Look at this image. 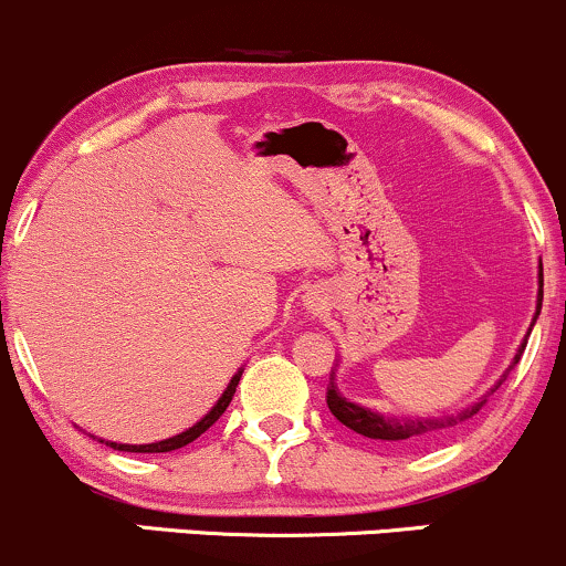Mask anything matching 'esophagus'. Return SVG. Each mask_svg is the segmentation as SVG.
Listing matches in <instances>:
<instances>
[{
  "label": "esophagus",
  "instance_id": "1",
  "mask_svg": "<svg viewBox=\"0 0 566 566\" xmlns=\"http://www.w3.org/2000/svg\"><path fill=\"white\" fill-rule=\"evenodd\" d=\"M311 305H314V303H311Z\"/></svg>",
  "mask_w": 566,
  "mask_h": 566
}]
</instances>
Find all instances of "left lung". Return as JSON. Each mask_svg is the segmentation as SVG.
Wrapping results in <instances>:
<instances>
[{
    "instance_id": "obj_1",
    "label": "left lung",
    "mask_w": 566,
    "mask_h": 566,
    "mask_svg": "<svg viewBox=\"0 0 566 566\" xmlns=\"http://www.w3.org/2000/svg\"><path fill=\"white\" fill-rule=\"evenodd\" d=\"M541 308H543V263L537 265L535 316H532V324H530L527 335H524L522 346L516 348V356H513V361L509 365V369H505V373L500 375V380L490 388V391H486L484 396H479V399L473 401V405L458 409V412L439 415V418H433V415H428V418H418V415H415V418H396V415L375 412V409L356 405V401L346 399V396L337 391L335 373H333V378H329V386H327V407H329V412H333L343 426L350 428V431L361 433V437H367V439L391 441V444H423V441L439 439L441 433L452 431V428L463 426L465 420L473 418V415H476L479 409L486 405V396H492L500 386H503V380L509 378V373L518 365V359H522L524 348H527V337L532 333V327H535L537 316H541Z\"/></svg>"
}]
</instances>
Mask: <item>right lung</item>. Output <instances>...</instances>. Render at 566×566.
Returning <instances> with one entry per match:
<instances>
[{
	"mask_svg": "<svg viewBox=\"0 0 566 566\" xmlns=\"http://www.w3.org/2000/svg\"><path fill=\"white\" fill-rule=\"evenodd\" d=\"M242 373H244V369H239V373L233 375V378L229 380V386H226V391L220 394V399L216 401V405H212V409L205 415V418L197 420V423H193L191 428H186V431L175 433V437H170V439L151 441V444H119V441H106V439H97V441H101V444H106V447H112V450H119V452H172V450H180V447L191 444L193 439H199L201 433H205L207 428L216 423L220 415L226 412V407L231 405L233 394H237V386H239V378H242Z\"/></svg>",
	"mask_w": 566,
	"mask_h": 566,
	"instance_id": "right-lung-1",
	"label": "right lung"
}]
</instances>
